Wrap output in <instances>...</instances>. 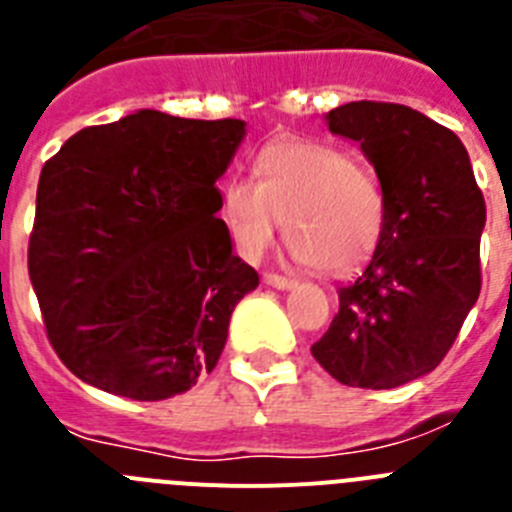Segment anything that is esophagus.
Instances as JSON below:
<instances>
[{
    "instance_id": "esophagus-1",
    "label": "esophagus",
    "mask_w": 512,
    "mask_h": 512,
    "mask_svg": "<svg viewBox=\"0 0 512 512\" xmlns=\"http://www.w3.org/2000/svg\"><path fill=\"white\" fill-rule=\"evenodd\" d=\"M264 282L269 284V287H277V289L295 287V279L282 277V274H274V271H266V274H264Z\"/></svg>"
}]
</instances>
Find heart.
<instances>
[{"label": "heart", "instance_id": "obj_1", "mask_svg": "<svg viewBox=\"0 0 512 512\" xmlns=\"http://www.w3.org/2000/svg\"><path fill=\"white\" fill-rule=\"evenodd\" d=\"M259 179L235 174L223 189L233 238L259 259L284 223L297 259L325 274H346L372 259L387 207L372 171L351 153L323 143L287 140L264 148Z\"/></svg>", "mask_w": 512, "mask_h": 512}]
</instances>
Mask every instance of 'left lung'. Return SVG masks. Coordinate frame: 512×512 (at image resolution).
Returning a JSON list of instances; mask_svg holds the SVG:
<instances>
[{"instance_id":"obj_1","label":"left lung","mask_w":512,"mask_h":512,"mask_svg":"<svg viewBox=\"0 0 512 512\" xmlns=\"http://www.w3.org/2000/svg\"><path fill=\"white\" fill-rule=\"evenodd\" d=\"M328 128L374 164L387 220L310 351L341 384L392 390L441 364L477 302L485 197L464 143L413 107L348 102L328 112Z\"/></svg>"}]
</instances>
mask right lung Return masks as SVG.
Returning a JSON list of instances; mask_svg holds the SVG:
<instances>
[{
    "label": "right lung",
    "mask_w": 512,
    "mask_h": 512,
    "mask_svg": "<svg viewBox=\"0 0 512 512\" xmlns=\"http://www.w3.org/2000/svg\"><path fill=\"white\" fill-rule=\"evenodd\" d=\"M246 122L140 110L79 130L40 171L27 271L53 351L81 382L166 400L215 369L259 284L217 217Z\"/></svg>",
    "instance_id": "add662e5"
}]
</instances>
